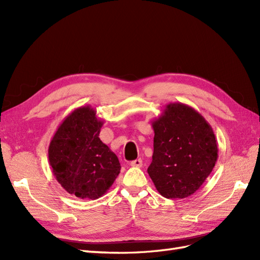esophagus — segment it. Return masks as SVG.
Here are the masks:
<instances>
[{
    "label": "esophagus",
    "mask_w": 260,
    "mask_h": 260,
    "mask_svg": "<svg viewBox=\"0 0 260 260\" xmlns=\"http://www.w3.org/2000/svg\"><path fill=\"white\" fill-rule=\"evenodd\" d=\"M130 165H131L132 167H138V168L142 167V159L139 158V159H136V160H132V161L130 162Z\"/></svg>",
    "instance_id": "esophagus-1"
}]
</instances>
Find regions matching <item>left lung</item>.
<instances>
[{"mask_svg":"<svg viewBox=\"0 0 260 260\" xmlns=\"http://www.w3.org/2000/svg\"><path fill=\"white\" fill-rule=\"evenodd\" d=\"M154 153L147 172L166 199L194 194L211 174L218 145L210 124L183 103H170L153 120Z\"/></svg>","mask_w":260,"mask_h":260,"instance_id":"8db88e82","label":"left lung"}]
</instances>
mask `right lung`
I'll return each instance as SVG.
<instances>
[{
    "mask_svg": "<svg viewBox=\"0 0 260 260\" xmlns=\"http://www.w3.org/2000/svg\"><path fill=\"white\" fill-rule=\"evenodd\" d=\"M103 120L91 106L70 113L55 132L49 146V161L58 183L79 199L103 196L120 172L114 152L99 138Z\"/></svg>",
    "mask_w": 260,
    "mask_h": 260,
    "instance_id": "right-lung-1",
    "label": "right lung"
}]
</instances>
